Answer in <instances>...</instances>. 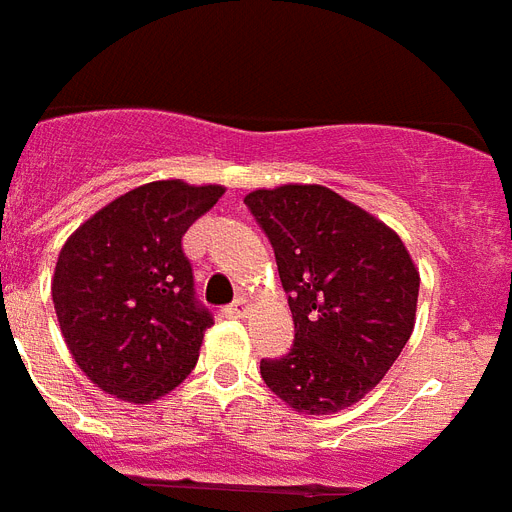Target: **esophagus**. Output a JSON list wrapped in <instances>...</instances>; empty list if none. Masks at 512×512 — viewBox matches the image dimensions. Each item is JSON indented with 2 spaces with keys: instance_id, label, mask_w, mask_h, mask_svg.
<instances>
[{
  "instance_id": "esophagus-1",
  "label": "esophagus",
  "mask_w": 512,
  "mask_h": 512,
  "mask_svg": "<svg viewBox=\"0 0 512 512\" xmlns=\"http://www.w3.org/2000/svg\"><path fill=\"white\" fill-rule=\"evenodd\" d=\"M246 311H248V303L243 301V298H240V301L232 303V306L225 308V314H227V316H235V319H240V316H246Z\"/></svg>"
}]
</instances>
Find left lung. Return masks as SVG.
<instances>
[{
	"label": "left lung",
	"mask_w": 512,
	"mask_h": 512,
	"mask_svg": "<svg viewBox=\"0 0 512 512\" xmlns=\"http://www.w3.org/2000/svg\"><path fill=\"white\" fill-rule=\"evenodd\" d=\"M274 248L295 342L261 361V379L293 411L329 416L382 382L416 324L418 269L395 230L324 185L248 193Z\"/></svg>",
	"instance_id": "8db88e82"
}]
</instances>
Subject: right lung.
Wrapping results in <instances>:
<instances>
[{"label": "right lung", "mask_w": 512, "mask_h": 512, "mask_svg": "<svg viewBox=\"0 0 512 512\" xmlns=\"http://www.w3.org/2000/svg\"><path fill=\"white\" fill-rule=\"evenodd\" d=\"M222 193V185L146 183L96 211L59 251V329L80 371L107 395L146 405L196 366L214 319L193 293L183 235Z\"/></svg>", "instance_id": "obj_1"}]
</instances>
